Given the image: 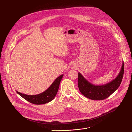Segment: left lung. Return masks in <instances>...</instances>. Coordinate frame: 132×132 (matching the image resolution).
Masks as SVG:
<instances>
[{
    "label": "left lung",
    "mask_w": 132,
    "mask_h": 132,
    "mask_svg": "<svg viewBox=\"0 0 132 132\" xmlns=\"http://www.w3.org/2000/svg\"><path fill=\"white\" fill-rule=\"evenodd\" d=\"M120 72L117 77L108 84L101 86L94 85L78 73V87L81 94L92 100H103L113 94L120 86L124 72V63L122 62Z\"/></svg>",
    "instance_id": "1"
}]
</instances>
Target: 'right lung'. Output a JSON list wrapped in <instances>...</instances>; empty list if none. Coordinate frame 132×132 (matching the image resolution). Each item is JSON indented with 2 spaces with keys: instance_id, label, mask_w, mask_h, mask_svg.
<instances>
[{
  "instance_id": "right-lung-1",
  "label": "right lung",
  "mask_w": 132,
  "mask_h": 132,
  "mask_svg": "<svg viewBox=\"0 0 132 132\" xmlns=\"http://www.w3.org/2000/svg\"><path fill=\"white\" fill-rule=\"evenodd\" d=\"M63 74L60 75L54 82L52 85L48 87L45 91L37 95H28L21 93L16 91V93L29 102L34 104L40 105L44 104L52 101L57 95L60 81L63 77Z\"/></svg>"
}]
</instances>
